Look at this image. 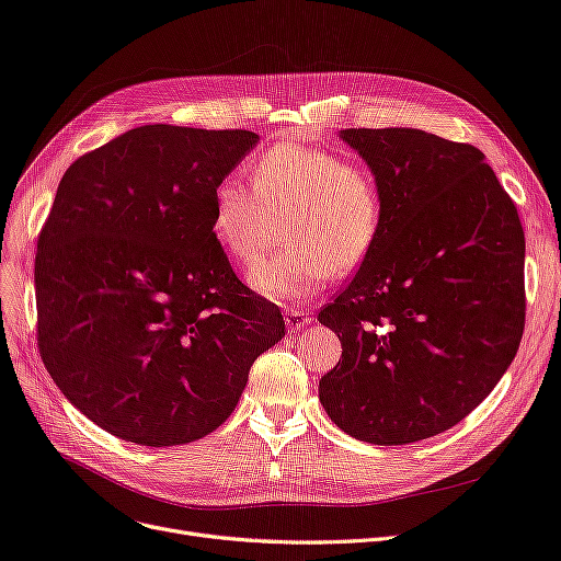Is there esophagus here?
<instances>
[{
    "label": "esophagus",
    "instance_id": "34e87169",
    "mask_svg": "<svg viewBox=\"0 0 561 561\" xmlns=\"http://www.w3.org/2000/svg\"><path fill=\"white\" fill-rule=\"evenodd\" d=\"M284 320H286L288 332H300V330H305L309 325L311 316H309V311H302V309H288L284 313Z\"/></svg>",
    "mask_w": 561,
    "mask_h": 561
}]
</instances>
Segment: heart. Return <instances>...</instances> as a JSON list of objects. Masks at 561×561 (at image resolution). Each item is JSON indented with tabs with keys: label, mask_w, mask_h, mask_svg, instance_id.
<instances>
[{
	"label": "heart",
	"mask_w": 561,
	"mask_h": 561,
	"mask_svg": "<svg viewBox=\"0 0 561 561\" xmlns=\"http://www.w3.org/2000/svg\"><path fill=\"white\" fill-rule=\"evenodd\" d=\"M254 184L229 172L214 188L211 229L233 263L252 265L286 225L290 250L248 273L259 296L298 305L336 275L357 271L373 252L381 222L375 174L325 147L282 142L254 163Z\"/></svg>",
	"instance_id": "b5f03b06"
}]
</instances>
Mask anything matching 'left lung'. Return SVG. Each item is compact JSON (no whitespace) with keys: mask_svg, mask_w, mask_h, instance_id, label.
<instances>
[{"mask_svg":"<svg viewBox=\"0 0 561 561\" xmlns=\"http://www.w3.org/2000/svg\"><path fill=\"white\" fill-rule=\"evenodd\" d=\"M385 199L381 233L320 309L341 359L320 404L350 436L404 446L450 430L516 357L525 239L484 154L423 129H341Z\"/></svg>","mask_w":561,"mask_h":561,"instance_id":"8db88e82","label":"left lung"}]
</instances>
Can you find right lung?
<instances>
[{
	"label": "right lung",
	"mask_w": 561,
	"mask_h": 561,
	"mask_svg": "<svg viewBox=\"0 0 561 561\" xmlns=\"http://www.w3.org/2000/svg\"><path fill=\"white\" fill-rule=\"evenodd\" d=\"M259 136L145 125L77 159L38 236V347L54 385L98 427L138 446L220 427L279 309L233 275L214 188Z\"/></svg>",
	"instance_id": "1"
}]
</instances>
